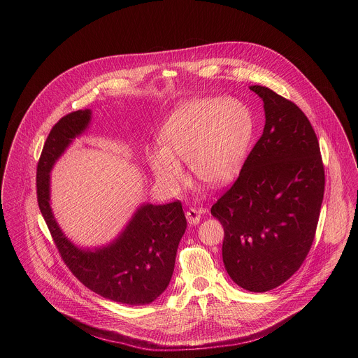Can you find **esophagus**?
Returning <instances> with one entry per match:
<instances>
[{
    "label": "esophagus",
    "mask_w": 358,
    "mask_h": 358,
    "mask_svg": "<svg viewBox=\"0 0 358 358\" xmlns=\"http://www.w3.org/2000/svg\"><path fill=\"white\" fill-rule=\"evenodd\" d=\"M186 219H187V222H189L190 226H196V224L200 223L201 215H200V212H199L197 209L190 208V209H187V212H186Z\"/></svg>",
    "instance_id": "1"
}]
</instances>
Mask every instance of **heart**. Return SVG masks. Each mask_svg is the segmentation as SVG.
Masks as SVG:
<instances>
[{
    "instance_id": "1",
    "label": "heart",
    "mask_w": 358,
    "mask_h": 358,
    "mask_svg": "<svg viewBox=\"0 0 358 358\" xmlns=\"http://www.w3.org/2000/svg\"><path fill=\"white\" fill-rule=\"evenodd\" d=\"M254 131L250 108L233 98L180 104L159 129V143L146 149L155 180L176 193L186 180L180 161L209 186H222L238 172Z\"/></svg>"
}]
</instances>
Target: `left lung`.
I'll list each match as a JSON object with an SVG mask.
<instances>
[{"mask_svg":"<svg viewBox=\"0 0 358 358\" xmlns=\"http://www.w3.org/2000/svg\"><path fill=\"white\" fill-rule=\"evenodd\" d=\"M250 90L263 101V134L210 213L224 227L222 256L230 278L247 291L266 292L285 282L306 259L325 176L305 113L266 87Z\"/></svg>","mask_w":358,"mask_h":358,"instance_id":"obj_1","label":"left lung"}]
</instances>
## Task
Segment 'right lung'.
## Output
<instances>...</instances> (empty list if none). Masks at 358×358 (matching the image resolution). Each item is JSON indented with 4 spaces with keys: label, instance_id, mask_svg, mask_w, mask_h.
<instances>
[{
    "label": "right lung",
    "instance_id": "right-lung-1",
    "mask_svg": "<svg viewBox=\"0 0 358 358\" xmlns=\"http://www.w3.org/2000/svg\"><path fill=\"white\" fill-rule=\"evenodd\" d=\"M92 121V110L70 113L52 128L37 166V199L53 241L71 273L91 291L129 306L154 302L169 285L179 243L187 222L179 201L136 208L125 227L107 244L76 245L55 219L51 172L56 161Z\"/></svg>",
    "mask_w": 358,
    "mask_h": 358
}]
</instances>
